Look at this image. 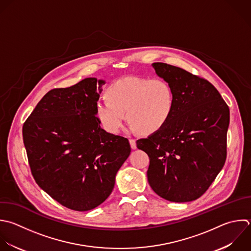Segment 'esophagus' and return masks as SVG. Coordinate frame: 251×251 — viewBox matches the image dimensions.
Instances as JSON below:
<instances>
[{"label": "esophagus", "instance_id": "obj_1", "mask_svg": "<svg viewBox=\"0 0 251 251\" xmlns=\"http://www.w3.org/2000/svg\"><path fill=\"white\" fill-rule=\"evenodd\" d=\"M129 143H130V146L132 149H136V140L134 138H130Z\"/></svg>", "mask_w": 251, "mask_h": 251}]
</instances>
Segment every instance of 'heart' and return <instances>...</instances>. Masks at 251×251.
Wrapping results in <instances>:
<instances>
[{"label":"heart","mask_w":251,"mask_h":251,"mask_svg":"<svg viewBox=\"0 0 251 251\" xmlns=\"http://www.w3.org/2000/svg\"><path fill=\"white\" fill-rule=\"evenodd\" d=\"M108 99L96 104V115L105 130L116 134L122 128L126 114L131 130L154 133L172 118L176 98L172 84L162 77L129 76L113 82Z\"/></svg>","instance_id":"1"}]
</instances>
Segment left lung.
Masks as SVG:
<instances>
[{
    "instance_id": "8db88e82",
    "label": "left lung",
    "mask_w": 251,
    "mask_h": 251,
    "mask_svg": "<svg viewBox=\"0 0 251 251\" xmlns=\"http://www.w3.org/2000/svg\"><path fill=\"white\" fill-rule=\"evenodd\" d=\"M152 66L172 84L176 106L170 121L136 145L149 156L147 178L155 193L172 202L192 201L225 165L229 110L207 79L165 63Z\"/></svg>"
}]
</instances>
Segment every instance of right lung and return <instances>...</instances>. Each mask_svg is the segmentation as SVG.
Returning a JSON list of instances; mask_svg holds the SVG:
<instances>
[{
	"label": "right lung",
	"instance_id": "1",
	"mask_svg": "<svg viewBox=\"0 0 251 251\" xmlns=\"http://www.w3.org/2000/svg\"><path fill=\"white\" fill-rule=\"evenodd\" d=\"M104 80L82 79L44 95L24 124L31 174L53 199L88 211L111 194L131 148L127 138L105 131L96 116Z\"/></svg>",
	"mask_w": 251,
	"mask_h": 251
}]
</instances>
